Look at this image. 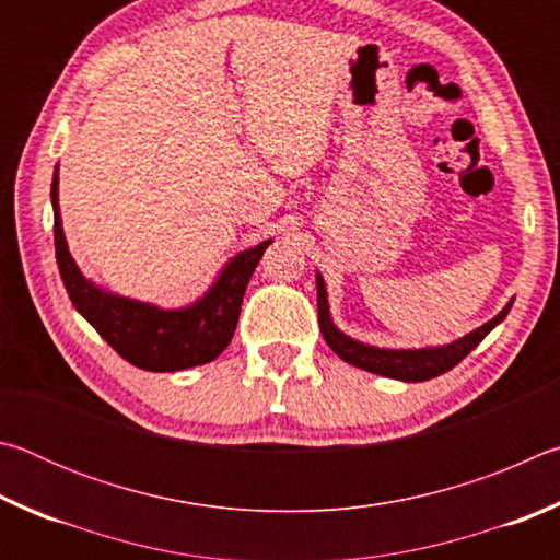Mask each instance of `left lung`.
<instances>
[{
  "label": "left lung",
  "mask_w": 560,
  "mask_h": 560,
  "mask_svg": "<svg viewBox=\"0 0 560 560\" xmlns=\"http://www.w3.org/2000/svg\"><path fill=\"white\" fill-rule=\"evenodd\" d=\"M316 289H318V326L320 334H324L326 343L338 358H343L346 363L360 368V371H371L375 375H385V377H395V381H405V383H420V381H430V377H438L442 373L452 371L454 365L459 363L462 358H467L474 348H477L491 328L499 326L501 320L506 318L511 303L509 301L501 314H497L491 320H487L485 326H479L477 330H471L459 340H454L450 346H440V348H420V350H390V348H375V346H365L360 340H353L334 326L330 320V311H328V296H326V283L320 273H316Z\"/></svg>",
  "instance_id": "obj_1"
}]
</instances>
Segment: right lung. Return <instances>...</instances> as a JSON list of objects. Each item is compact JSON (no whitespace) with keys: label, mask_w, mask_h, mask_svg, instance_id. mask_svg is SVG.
<instances>
[{"label":"right lung","mask_w":560,"mask_h":560,"mask_svg":"<svg viewBox=\"0 0 560 560\" xmlns=\"http://www.w3.org/2000/svg\"><path fill=\"white\" fill-rule=\"evenodd\" d=\"M51 205L56 264H59L63 287L69 291L75 311L98 330L101 338L120 358L143 371L173 373L210 363L230 346L236 320H240L246 283L271 240L236 254L217 277L212 289L192 306L165 311L153 303L101 291L96 283L83 279L63 236L59 175L56 173L51 183Z\"/></svg>","instance_id":"1"}]
</instances>
